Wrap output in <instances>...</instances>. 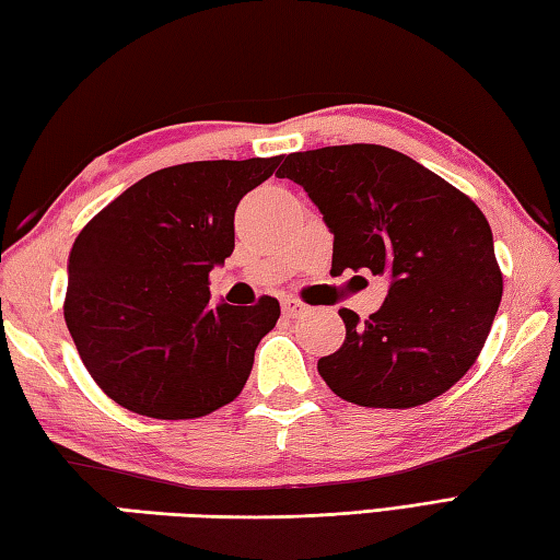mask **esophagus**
Instances as JSON below:
<instances>
[{
  "label": "esophagus",
  "mask_w": 560,
  "mask_h": 560,
  "mask_svg": "<svg viewBox=\"0 0 560 560\" xmlns=\"http://www.w3.org/2000/svg\"><path fill=\"white\" fill-rule=\"evenodd\" d=\"M304 312H307V304L300 302L298 298H284L282 300V314L284 316H292V319H294V316H300Z\"/></svg>",
  "instance_id": "obj_1"
}]
</instances>
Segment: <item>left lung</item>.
I'll list each match as a JSON object with an SVG mask.
<instances>
[{
    "label": "left lung",
    "mask_w": 560,
    "mask_h": 560,
    "mask_svg": "<svg viewBox=\"0 0 560 560\" xmlns=\"http://www.w3.org/2000/svg\"><path fill=\"white\" fill-rule=\"evenodd\" d=\"M280 171L331 229V268L389 280L383 307L365 322L339 312L346 341L316 363L324 383L346 402L380 409L444 395L476 363L502 300L492 231L478 205L375 143L290 153Z\"/></svg>",
    "instance_id": "obj_1"
}]
</instances>
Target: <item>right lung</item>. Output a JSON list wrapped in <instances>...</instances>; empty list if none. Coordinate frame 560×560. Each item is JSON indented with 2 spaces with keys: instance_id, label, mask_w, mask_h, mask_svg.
Segmentation results:
<instances>
[{
  "instance_id": "obj_1",
  "label": "right lung",
  "mask_w": 560,
  "mask_h": 560,
  "mask_svg": "<svg viewBox=\"0 0 560 560\" xmlns=\"http://www.w3.org/2000/svg\"><path fill=\"white\" fill-rule=\"evenodd\" d=\"M282 155L163 167L94 214L70 250L66 324L116 405L197 419L241 395L280 302L209 304V272L234 253L241 197Z\"/></svg>"
}]
</instances>
